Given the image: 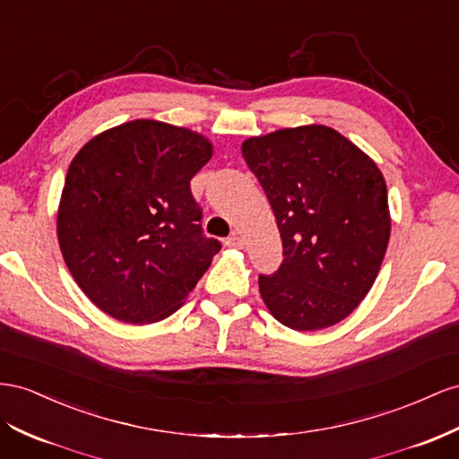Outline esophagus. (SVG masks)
Masks as SVG:
<instances>
[{
    "label": "esophagus",
    "instance_id": "obj_1",
    "mask_svg": "<svg viewBox=\"0 0 459 459\" xmlns=\"http://www.w3.org/2000/svg\"><path fill=\"white\" fill-rule=\"evenodd\" d=\"M226 245L228 247H235V249H243V238L239 233H233V235H230V238L226 239Z\"/></svg>",
    "mask_w": 459,
    "mask_h": 459
}]
</instances>
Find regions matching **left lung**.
<instances>
[{
    "label": "left lung",
    "instance_id": "1",
    "mask_svg": "<svg viewBox=\"0 0 459 459\" xmlns=\"http://www.w3.org/2000/svg\"><path fill=\"white\" fill-rule=\"evenodd\" d=\"M276 216L283 260L258 290L283 326L338 325L373 288L390 239L388 191L363 151L325 126L243 143Z\"/></svg>",
    "mask_w": 459,
    "mask_h": 459
}]
</instances>
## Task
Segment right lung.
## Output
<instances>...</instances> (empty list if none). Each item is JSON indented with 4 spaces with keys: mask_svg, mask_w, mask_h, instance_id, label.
<instances>
[{
    "mask_svg": "<svg viewBox=\"0 0 459 459\" xmlns=\"http://www.w3.org/2000/svg\"><path fill=\"white\" fill-rule=\"evenodd\" d=\"M212 156L203 134L137 119L86 143L57 212L65 264L86 297L129 325L183 305L221 243L203 233L191 179Z\"/></svg>",
    "mask_w": 459,
    "mask_h": 459,
    "instance_id": "right-lung-1",
    "label": "right lung"
}]
</instances>
